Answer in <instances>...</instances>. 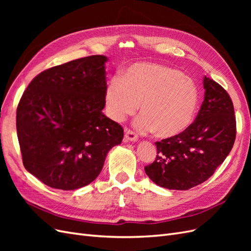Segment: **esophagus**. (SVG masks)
Returning <instances> with one entry per match:
<instances>
[{
  "label": "esophagus",
  "mask_w": 251,
  "mask_h": 251,
  "mask_svg": "<svg viewBox=\"0 0 251 251\" xmlns=\"http://www.w3.org/2000/svg\"><path fill=\"white\" fill-rule=\"evenodd\" d=\"M137 139H138L137 135H136L133 131L126 128V131H125V141L126 142H134Z\"/></svg>",
  "instance_id": "34e87169"
}]
</instances>
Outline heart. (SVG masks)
<instances>
[{
  "label": "heart",
  "mask_w": 251,
  "mask_h": 251,
  "mask_svg": "<svg viewBox=\"0 0 251 251\" xmlns=\"http://www.w3.org/2000/svg\"><path fill=\"white\" fill-rule=\"evenodd\" d=\"M200 100L196 81L172 67L137 63L113 78L104 92L109 116L121 123L140 104L136 126L163 138L175 137L192 125Z\"/></svg>",
  "instance_id": "1"
}]
</instances>
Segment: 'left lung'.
Segmentation results:
<instances>
[{
	"instance_id": "obj_1",
	"label": "left lung",
	"mask_w": 251,
	"mask_h": 251,
	"mask_svg": "<svg viewBox=\"0 0 251 251\" xmlns=\"http://www.w3.org/2000/svg\"><path fill=\"white\" fill-rule=\"evenodd\" d=\"M204 100L194 123L175 137L155 142V161L144 168L157 185L186 191L206 181L228 156L235 140L231 98L205 76Z\"/></svg>"
}]
</instances>
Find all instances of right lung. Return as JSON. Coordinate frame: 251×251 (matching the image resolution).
Returning a JSON list of instances; mask_svg holds the SVG:
<instances>
[{
    "mask_svg": "<svg viewBox=\"0 0 251 251\" xmlns=\"http://www.w3.org/2000/svg\"><path fill=\"white\" fill-rule=\"evenodd\" d=\"M108 57L92 55L45 70L29 83L17 109L25 169L52 188L93 182L124 128L102 113Z\"/></svg>",
    "mask_w": 251,
    "mask_h": 251,
    "instance_id": "right-lung-1",
    "label": "right lung"
}]
</instances>
